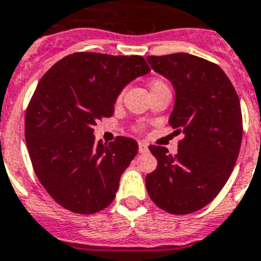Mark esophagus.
I'll return each instance as SVG.
<instances>
[{"instance_id": "esophagus-1", "label": "esophagus", "mask_w": 261, "mask_h": 261, "mask_svg": "<svg viewBox=\"0 0 261 261\" xmlns=\"http://www.w3.org/2000/svg\"><path fill=\"white\" fill-rule=\"evenodd\" d=\"M138 147H139V152H141V154H144V152H147V144L144 143V142H139V143H138Z\"/></svg>"}]
</instances>
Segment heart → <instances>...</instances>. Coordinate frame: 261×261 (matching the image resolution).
Returning <instances> with one entry per match:
<instances>
[{
  "label": "heart",
  "instance_id": "heart-1",
  "mask_svg": "<svg viewBox=\"0 0 261 261\" xmlns=\"http://www.w3.org/2000/svg\"><path fill=\"white\" fill-rule=\"evenodd\" d=\"M164 89H168L167 83L164 82L162 80H152L150 82V93L152 91H158V90H164ZM122 97H123V93H119L115 98V103H120V100H122Z\"/></svg>",
  "mask_w": 261,
  "mask_h": 261
}]
</instances>
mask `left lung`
Instances as JSON below:
<instances>
[{
	"label": "left lung",
	"instance_id": "1",
	"mask_svg": "<svg viewBox=\"0 0 261 261\" xmlns=\"http://www.w3.org/2000/svg\"><path fill=\"white\" fill-rule=\"evenodd\" d=\"M147 61L171 81L176 98L168 122L183 138L175 155L162 146L148 147L158 166L146 176V188L159 208L187 215L211 203L235 167L243 138L240 102L216 63L187 53Z\"/></svg>",
	"mask_w": 261,
	"mask_h": 261
}]
</instances>
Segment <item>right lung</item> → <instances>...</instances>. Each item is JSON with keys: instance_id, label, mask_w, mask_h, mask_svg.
Masks as SVG:
<instances>
[{"instance_id": "add662e5", "label": "right lung", "mask_w": 261, "mask_h": 261, "mask_svg": "<svg viewBox=\"0 0 261 261\" xmlns=\"http://www.w3.org/2000/svg\"><path fill=\"white\" fill-rule=\"evenodd\" d=\"M148 71L141 56L80 51L58 61L38 82L26 109V146L37 178L63 208L91 215L114 200L138 143L126 137L97 142L94 126L113 115L127 83Z\"/></svg>"}]
</instances>
